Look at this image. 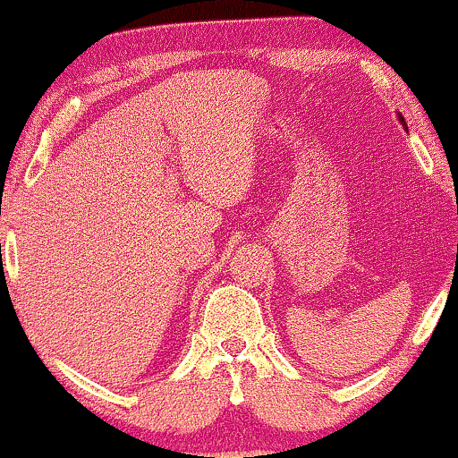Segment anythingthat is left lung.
<instances>
[{"label": "left lung", "mask_w": 458, "mask_h": 458, "mask_svg": "<svg viewBox=\"0 0 458 458\" xmlns=\"http://www.w3.org/2000/svg\"><path fill=\"white\" fill-rule=\"evenodd\" d=\"M398 123H400V124H403V127L406 129V123H404V116H403V114H398Z\"/></svg>", "instance_id": "1"}]
</instances>
